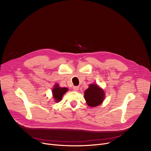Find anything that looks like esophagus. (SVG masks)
<instances>
[{
    "label": "esophagus",
    "instance_id": "esophagus-1",
    "mask_svg": "<svg viewBox=\"0 0 151 151\" xmlns=\"http://www.w3.org/2000/svg\"><path fill=\"white\" fill-rule=\"evenodd\" d=\"M73 89L74 91H77L79 89V87L78 86H74L73 88Z\"/></svg>",
    "mask_w": 151,
    "mask_h": 151
}]
</instances>
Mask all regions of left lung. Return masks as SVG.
Instances as JSON below:
<instances>
[{
	"mask_svg": "<svg viewBox=\"0 0 151 151\" xmlns=\"http://www.w3.org/2000/svg\"><path fill=\"white\" fill-rule=\"evenodd\" d=\"M84 98L89 106H97L105 99V93L97 84H91L84 92Z\"/></svg>",
	"mask_w": 151,
	"mask_h": 151,
	"instance_id": "left-lung-1",
	"label": "left lung"
}]
</instances>
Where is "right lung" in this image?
<instances>
[{"label":"right lung","instance_id":"right-lung-1","mask_svg":"<svg viewBox=\"0 0 151 151\" xmlns=\"http://www.w3.org/2000/svg\"><path fill=\"white\" fill-rule=\"evenodd\" d=\"M68 91L67 88H59L58 84H55V87L52 89V94L55 101L58 102L61 100L63 95Z\"/></svg>","mask_w":151,"mask_h":151}]
</instances>
